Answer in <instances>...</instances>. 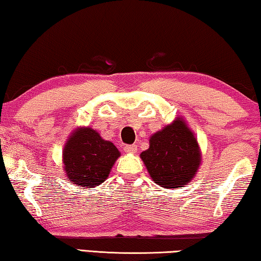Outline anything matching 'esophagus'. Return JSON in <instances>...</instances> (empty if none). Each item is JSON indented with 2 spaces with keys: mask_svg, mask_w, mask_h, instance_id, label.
I'll list each match as a JSON object with an SVG mask.
<instances>
[{
  "mask_svg": "<svg viewBox=\"0 0 261 261\" xmlns=\"http://www.w3.org/2000/svg\"><path fill=\"white\" fill-rule=\"evenodd\" d=\"M124 151L126 153H130V154H135L137 152V145H125L124 146Z\"/></svg>",
  "mask_w": 261,
  "mask_h": 261,
  "instance_id": "esophagus-1",
  "label": "esophagus"
}]
</instances>
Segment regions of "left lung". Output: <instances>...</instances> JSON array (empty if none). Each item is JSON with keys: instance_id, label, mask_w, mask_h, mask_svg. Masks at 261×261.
<instances>
[{"instance_id": "obj_1", "label": "left lung", "mask_w": 261, "mask_h": 261, "mask_svg": "<svg viewBox=\"0 0 261 261\" xmlns=\"http://www.w3.org/2000/svg\"><path fill=\"white\" fill-rule=\"evenodd\" d=\"M140 159L154 183L177 189L194 178L201 165L199 144L183 117L175 118L149 137V147Z\"/></svg>"}]
</instances>
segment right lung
<instances>
[{"instance_id":"add662e5","label":"right lung","mask_w":261,"mask_h":261,"mask_svg":"<svg viewBox=\"0 0 261 261\" xmlns=\"http://www.w3.org/2000/svg\"><path fill=\"white\" fill-rule=\"evenodd\" d=\"M121 153L96 130L79 126L69 136L62 152L65 176L78 188H95L108 178Z\"/></svg>"}]
</instances>
